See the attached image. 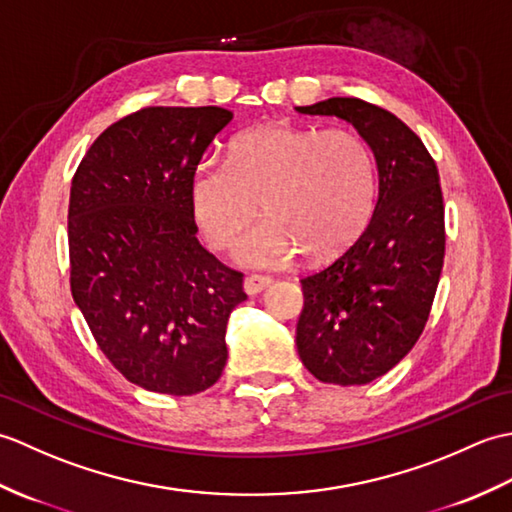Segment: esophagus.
<instances>
[{"instance_id":"1","label":"esophagus","mask_w":512,"mask_h":512,"mask_svg":"<svg viewBox=\"0 0 512 512\" xmlns=\"http://www.w3.org/2000/svg\"><path fill=\"white\" fill-rule=\"evenodd\" d=\"M270 284H273V279L266 275H248L244 279V290L246 295H259V292L266 290Z\"/></svg>"}]
</instances>
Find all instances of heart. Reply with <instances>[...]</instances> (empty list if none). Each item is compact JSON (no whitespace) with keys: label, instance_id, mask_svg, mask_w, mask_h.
<instances>
[{"label":"heart","instance_id":"1","mask_svg":"<svg viewBox=\"0 0 512 512\" xmlns=\"http://www.w3.org/2000/svg\"><path fill=\"white\" fill-rule=\"evenodd\" d=\"M378 195L374 156L350 129L264 123L237 134L228 160H204L189 182V204L204 242L231 248L262 213L268 220L237 244L250 268L284 266L306 253L328 262L372 220Z\"/></svg>","mask_w":512,"mask_h":512}]
</instances>
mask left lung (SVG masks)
Wrapping results in <instances>:
<instances>
[{"instance_id": "1", "label": "left lung", "mask_w": 512, "mask_h": 512, "mask_svg": "<svg viewBox=\"0 0 512 512\" xmlns=\"http://www.w3.org/2000/svg\"><path fill=\"white\" fill-rule=\"evenodd\" d=\"M343 118L369 145L378 202L361 237L301 279L297 352L321 383L367 385L416 345L429 319L444 262L438 167L422 140L383 107L350 96L297 107Z\"/></svg>"}]
</instances>
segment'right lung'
I'll use <instances>...</instances> for the list:
<instances>
[{"label":"right lung","instance_id":"add662e5","mask_svg":"<svg viewBox=\"0 0 512 512\" xmlns=\"http://www.w3.org/2000/svg\"><path fill=\"white\" fill-rule=\"evenodd\" d=\"M222 107H145L94 140L70 189V286L101 352L129 383L169 396L209 389L226 365L242 273L195 233L189 182Z\"/></svg>","mask_w":512,"mask_h":512}]
</instances>
